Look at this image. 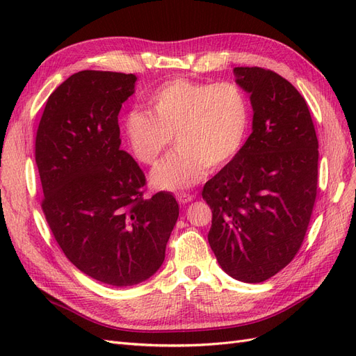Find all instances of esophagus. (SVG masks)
Instances as JSON below:
<instances>
[{
	"mask_svg": "<svg viewBox=\"0 0 356 356\" xmlns=\"http://www.w3.org/2000/svg\"><path fill=\"white\" fill-rule=\"evenodd\" d=\"M193 199H195V196L193 195H187V193H179V195H177V200L182 204H186L188 202H191Z\"/></svg>",
	"mask_w": 356,
	"mask_h": 356,
	"instance_id": "obj_1",
	"label": "esophagus"
}]
</instances>
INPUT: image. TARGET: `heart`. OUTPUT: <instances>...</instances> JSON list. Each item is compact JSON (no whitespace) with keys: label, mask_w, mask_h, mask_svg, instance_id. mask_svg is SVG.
I'll list each match as a JSON object with an SVG mask.
<instances>
[{"label":"heart","mask_w":356,"mask_h":356,"mask_svg":"<svg viewBox=\"0 0 356 356\" xmlns=\"http://www.w3.org/2000/svg\"><path fill=\"white\" fill-rule=\"evenodd\" d=\"M147 113L131 111L123 122L132 156L153 165L174 138L175 152L152 170L157 190L181 191L197 184L241 152L250 127V104L230 81L184 79L166 81L144 98Z\"/></svg>","instance_id":"1"}]
</instances>
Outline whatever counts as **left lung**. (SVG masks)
Returning a JSON list of instances; mask_svg holds the SVG:
<instances>
[{
  "label": "left lung",
  "instance_id": "left-lung-1",
  "mask_svg": "<svg viewBox=\"0 0 356 356\" xmlns=\"http://www.w3.org/2000/svg\"><path fill=\"white\" fill-rule=\"evenodd\" d=\"M250 93L252 134L203 187L212 209L211 250L222 270L258 284L275 276L303 243L318 186V138L303 96L281 75L234 68Z\"/></svg>",
  "mask_w": 356,
  "mask_h": 356
}]
</instances>
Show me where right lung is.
I'll list each match as a JSON object with an SVG mask.
<instances>
[{"instance_id":"right-lung-1","label":"right lung","mask_w":356,"mask_h":356,"mask_svg":"<svg viewBox=\"0 0 356 356\" xmlns=\"http://www.w3.org/2000/svg\"><path fill=\"white\" fill-rule=\"evenodd\" d=\"M135 83L134 74H72L49 96L35 138L53 236L79 270L113 286L159 270L179 215L170 193L144 197V172L120 149L118 113Z\"/></svg>"}]
</instances>
